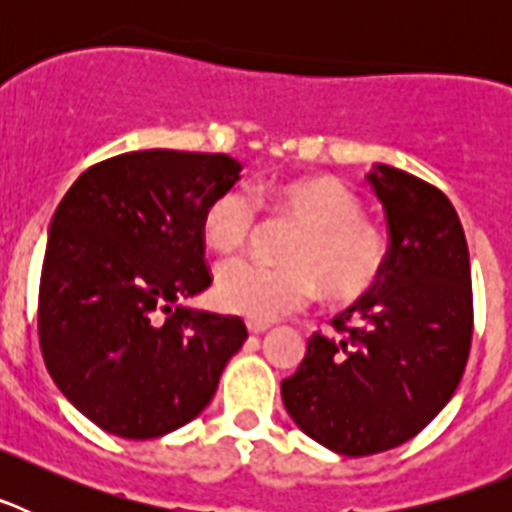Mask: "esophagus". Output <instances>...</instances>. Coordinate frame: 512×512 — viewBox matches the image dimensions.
Here are the masks:
<instances>
[{
    "label": "esophagus",
    "instance_id": "esophagus-1",
    "mask_svg": "<svg viewBox=\"0 0 512 512\" xmlns=\"http://www.w3.org/2000/svg\"><path fill=\"white\" fill-rule=\"evenodd\" d=\"M248 333L251 336H261V333H266L269 330V323H256V320H248Z\"/></svg>",
    "mask_w": 512,
    "mask_h": 512
}]
</instances>
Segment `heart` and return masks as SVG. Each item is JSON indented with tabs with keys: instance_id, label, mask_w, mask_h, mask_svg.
<instances>
[{
	"instance_id": "obj_1",
	"label": "heart",
	"mask_w": 512,
	"mask_h": 512,
	"mask_svg": "<svg viewBox=\"0 0 512 512\" xmlns=\"http://www.w3.org/2000/svg\"><path fill=\"white\" fill-rule=\"evenodd\" d=\"M277 215L302 225L289 248V266L235 259L217 269L215 300L223 310L256 323H271L318 297L356 302L379 282L387 261L384 238L361 217V202L330 176L297 179L264 192ZM259 207L251 192L230 187L202 215V238L220 253L241 251L256 228Z\"/></svg>"
}]
</instances>
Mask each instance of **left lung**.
Returning <instances> with one entry per match:
<instances>
[{
	"instance_id": "8db88e82",
	"label": "left lung",
	"mask_w": 512,
	"mask_h": 512,
	"mask_svg": "<svg viewBox=\"0 0 512 512\" xmlns=\"http://www.w3.org/2000/svg\"><path fill=\"white\" fill-rule=\"evenodd\" d=\"M390 228L369 295L307 341L282 400L297 428L343 456H369L418 436L454 397L472 346V274L464 228L441 189L395 166L369 176Z\"/></svg>"
}]
</instances>
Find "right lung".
Listing matches in <instances>:
<instances>
[{
	"instance_id": "right-lung-1",
	"label": "right lung",
	"mask_w": 512,
	"mask_h": 512,
	"mask_svg": "<svg viewBox=\"0 0 512 512\" xmlns=\"http://www.w3.org/2000/svg\"><path fill=\"white\" fill-rule=\"evenodd\" d=\"M238 174L225 153L130 151L84 171L58 205L40 348L63 397L102 431L143 441L187 425L248 338L241 318L187 305L212 282L205 207Z\"/></svg>"
}]
</instances>
